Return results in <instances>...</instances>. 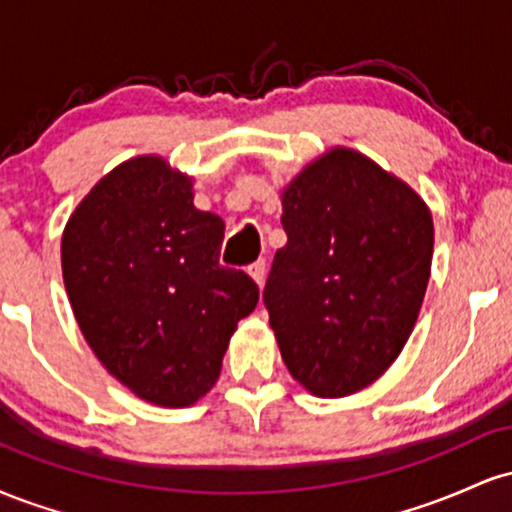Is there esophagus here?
I'll return each instance as SVG.
<instances>
[{"instance_id":"esophagus-1","label":"esophagus","mask_w":512,"mask_h":512,"mask_svg":"<svg viewBox=\"0 0 512 512\" xmlns=\"http://www.w3.org/2000/svg\"><path fill=\"white\" fill-rule=\"evenodd\" d=\"M248 274L252 276V279H255L257 286H262L264 284V276H267V262H264V260L252 262L250 267H248Z\"/></svg>"}]
</instances>
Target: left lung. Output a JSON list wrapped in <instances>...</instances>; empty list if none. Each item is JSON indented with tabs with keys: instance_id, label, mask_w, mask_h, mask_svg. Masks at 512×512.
I'll list each match as a JSON object with an SVG mask.
<instances>
[{
	"instance_id": "1",
	"label": "left lung",
	"mask_w": 512,
	"mask_h": 512,
	"mask_svg": "<svg viewBox=\"0 0 512 512\" xmlns=\"http://www.w3.org/2000/svg\"><path fill=\"white\" fill-rule=\"evenodd\" d=\"M281 204L289 240L262 293L281 358L313 395H351L392 366L414 330L431 276V211L344 146L305 166Z\"/></svg>"
}]
</instances>
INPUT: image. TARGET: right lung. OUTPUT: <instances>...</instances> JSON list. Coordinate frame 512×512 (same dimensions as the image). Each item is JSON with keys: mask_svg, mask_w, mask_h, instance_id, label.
<instances>
[{"mask_svg": "<svg viewBox=\"0 0 512 512\" xmlns=\"http://www.w3.org/2000/svg\"><path fill=\"white\" fill-rule=\"evenodd\" d=\"M192 178L137 156L69 216L62 276L81 334L113 378L158 407H190L219 380L238 320L260 301L221 267L223 221L192 204Z\"/></svg>", "mask_w": 512, "mask_h": 512, "instance_id": "add662e5", "label": "right lung"}]
</instances>
